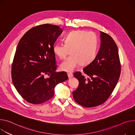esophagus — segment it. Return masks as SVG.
<instances>
[{"mask_svg":"<svg viewBox=\"0 0 135 135\" xmlns=\"http://www.w3.org/2000/svg\"><path fill=\"white\" fill-rule=\"evenodd\" d=\"M67 75H68V78H69V79L71 78L73 76V74H72V73H68Z\"/></svg>","mask_w":135,"mask_h":135,"instance_id":"obj_1","label":"esophagus"}]
</instances>
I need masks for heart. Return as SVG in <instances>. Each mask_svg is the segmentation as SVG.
Listing matches in <instances>:
<instances>
[{"mask_svg": "<svg viewBox=\"0 0 135 135\" xmlns=\"http://www.w3.org/2000/svg\"><path fill=\"white\" fill-rule=\"evenodd\" d=\"M65 44H55L53 48L54 54L60 59H65L71 54L60 65V69L72 72L80 64H89L95 57L98 39L93 32L76 30L69 32L64 39Z\"/></svg>", "mask_w": 135, "mask_h": 135, "instance_id": "heart-1", "label": "heart"}]
</instances>
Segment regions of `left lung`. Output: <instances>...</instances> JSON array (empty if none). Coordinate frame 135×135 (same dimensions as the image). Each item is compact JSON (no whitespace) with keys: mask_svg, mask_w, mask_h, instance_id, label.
Masks as SVG:
<instances>
[{"mask_svg":"<svg viewBox=\"0 0 135 135\" xmlns=\"http://www.w3.org/2000/svg\"><path fill=\"white\" fill-rule=\"evenodd\" d=\"M100 33L99 51L83 70L90 78L86 80L79 71L74 74L79 84L73 92V97L78 103L87 108L104 103L114 90L120 74L117 46L109 35L101 31Z\"/></svg>","mask_w":135,"mask_h":135,"instance_id":"8db88e82","label":"left lung"}]
</instances>
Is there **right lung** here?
<instances>
[{
	"instance_id": "obj_1",
	"label": "right lung",
	"mask_w": 135,
	"mask_h": 135,
	"mask_svg": "<svg viewBox=\"0 0 135 135\" xmlns=\"http://www.w3.org/2000/svg\"><path fill=\"white\" fill-rule=\"evenodd\" d=\"M62 32L57 25L43 24L28 30L19 42L12 79L18 93L29 103L38 104L51 99L56 85L68 79L66 72L55 71L53 48Z\"/></svg>"
}]
</instances>
